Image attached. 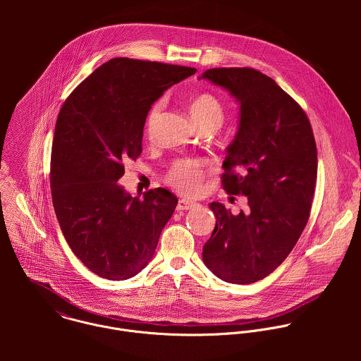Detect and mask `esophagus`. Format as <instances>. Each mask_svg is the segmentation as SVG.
Returning <instances> with one entry per match:
<instances>
[{
    "instance_id": "obj_1",
    "label": "esophagus",
    "mask_w": 361,
    "mask_h": 361,
    "mask_svg": "<svg viewBox=\"0 0 361 361\" xmlns=\"http://www.w3.org/2000/svg\"><path fill=\"white\" fill-rule=\"evenodd\" d=\"M195 206H196V203H193V202H189V200H179L176 209H179V211H182V209H190V208H193Z\"/></svg>"
}]
</instances>
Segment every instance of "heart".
<instances>
[{"label": "heart", "instance_id": "heart-1", "mask_svg": "<svg viewBox=\"0 0 361 361\" xmlns=\"http://www.w3.org/2000/svg\"><path fill=\"white\" fill-rule=\"evenodd\" d=\"M164 102H155L146 115V133L153 136L155 126L161 116ZM190 114L199 126L215 125L222 121V106L209 93H202L193 97L190 103ZM206 176V162L202 159L182 158L175 161L166 172V182L176 190L185 195H195L199 192Z\"/></svg>", "mask_w": 361, "mask_h": 361}]
</instances>
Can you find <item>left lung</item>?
<instances>
[{
  "label": "left lung",
  "mask_w": 361,
  "mask_h": 361,
  "mask_svg": "<svg viewBox=\"0 0 361 361\" xmlns=\"http://www.w3.org/2000/svg\"><path fill=\"white\" fill-rule=\"evenodd\" d=\"M202 79L226 89L240 105L222 188L247 197L236 215L209 204L216 222L203 261L225 282L253 283L289 256L309 221L317 182L312 129L303 108L259 71L212 68Z\"/></svg>",
  "instance_id": "left-lung-1"
}]
</instances>
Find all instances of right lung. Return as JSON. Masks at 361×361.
I'll use <instances>...</instances> for the list:
<instances>
[{
  "instance_id": "right-lung-1",
  "label": "right lung",
  "mask_w": 361,
  "mask_h": 361,
  "mask_svg": "<svg viewBox=\"0 0 361 361\" xmlns=\"http://www.w3.org/2000/svg\"><path fill=\"white\" fill-rule=\"evenodd\" d=\"M65 100L51 150L52 204L61 231L92 272L123 281L154 256L178 199L157 188L132 197L118 183L142 154L149 108L195 68L114 58Z\"/></svg>"
}]
</instances>
